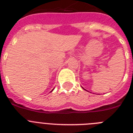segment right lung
I'll return each mask as SVG.
<instances>
[{
	"label": "right lung",
	"mask_w": 133,
	"mask_h": 133,
	"mask_svg": "<svg viewBox=\"0 0 133 133\" xmlns=\"http://www.w3.org/2000/svg\"><path fill=\"white\" fill-rule=\"evenodd\" d=\"M54 90V89H52V91H53Z\"/></svg>",
	"instance_id": "right-lung-1"
}]
</instances>
